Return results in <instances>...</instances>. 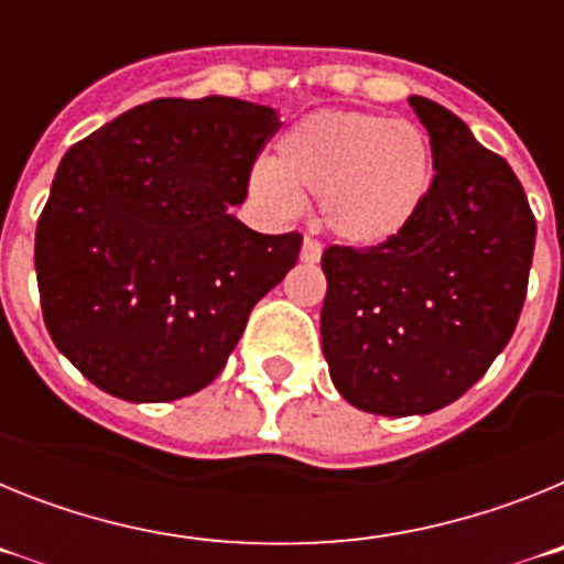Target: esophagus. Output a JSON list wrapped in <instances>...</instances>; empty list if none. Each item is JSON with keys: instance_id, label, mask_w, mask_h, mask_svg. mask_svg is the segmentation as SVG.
Wrapping results in <instances>:
<instances>
[{"instance_id": "obj_1", "label": "esophagus", "mask_w": 564, "mask_h": 564, "mask_svg": "<svg viewBox=\"0 0 564 564\" xmlns=\"http://www.w3.org/2000/svg\"><path fill=\"white\" fill-rule=\"evenodd\" d=\"M299 259H302L305 265H316L318 259H322V246H318L316 239L305 237V242H302V253H299Z\"/></svg>"}]
</instances>
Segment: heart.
Instances as JSON below:
<instances>
[{
  "label": "heart",
  "instance_id": "heart-1",
  "mask_svg": "<svg viewBox=\"0 0 564 564\" xmlns=\"http://www.w3.org/2000/svg\"><path fill=\"white\" fill-rule=\"evenodd\" d=\"M432 186L426 134L406 121L358 109H327L293 123L273 166L251 174V192L279 214L305 197L344 246L372 248L412 226Z\"/></svg>",
  "mask_w": 564,
  "mask_h": 564
}]
</instances>
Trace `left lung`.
<instances>
[{
	"label": "left lung",
	"instance_id": "obj_1",
	"mask_svg": "<svg viewBox=\"0 0 564 564\" xmlns=\"http://www.w3.org/2000/svg\"><path fill=\"white\" fill-rule=\"evenodd\" d=\"M432 177L412 226L322 253V350L336 390L372 415H430L491 367L520 318L536 220L517 174L441 104L410 96Z\"/></svg>",
	"mask_w": 564,
	"mask_h": 564
}]
</instances>
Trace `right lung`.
<instances>
[{"label": "right lung", "mask_w": 564, "mask_h": 564, "mask_svg": "<svg viewBox=\"0 0 564 564\" xmlns=\"http://www.w3.org/2000/svg\"><path fill=\"white\" fill-rule=\"evenodd\" d=\"M276 109L158 98L69 147L36 228L44 325L98 390L132 403L220 376L248 313L296 265L302 234L234 217Z\"/></svg>", "instance_id": "1"}]
</instances>
